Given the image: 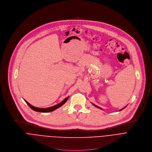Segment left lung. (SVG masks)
Listing matches in <instances>:
<instances>
[{"mask_svg":"<svg viewBox=\"0 0 152 152\" xmlns=\"http://www.w3.org/2000/svg\"><path fill=\"white\" fill-rule=\"evenodd\" d=\"M93 105H94V106H95V107H97V108H100V109H101V108H100V107H98V106H96V105H95V104H93Z\"/></svg>","mask_w":152,"mask_h":152,"instance_id":"obj_1","label":"left lung"}]
</instances>
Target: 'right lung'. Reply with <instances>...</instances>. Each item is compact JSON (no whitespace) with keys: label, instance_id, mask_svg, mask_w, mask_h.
<instances>
[{"label":"right lung","instance_id":"add662e5","mask_svg":"<svg viewBox=\"0 0 152 152\" xmlns=\"http://www.w3.org/2000/svg\"><path fill=\"white\" fill-rule=\"evenodd\" d=\"M69 98V97H67L66 98H65L63 101H62L60 103H59L57 105H56L54 106H53V107H49V108H37V107H34L32 106V105H30L28 102H27V101H26V104L30 107V108L32 109L33 110L35 111H37V112H41V113H48V112H51V111H53L54 110H55L56 109L59 108L60 107H61L62 105H64L68 100V99Z\"/></svg>","mask_w":152,"mask_h":152}]
</instances>
